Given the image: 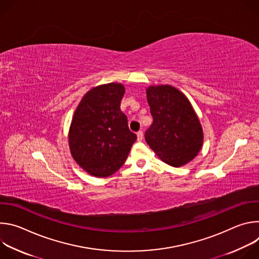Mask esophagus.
I'll list each match as a JSON object with an SVG mask.
<instances>
[{"label":"esophagus","instance_id":"esophagus-1","mask_svg":"<svg viewBox=\"0 0 259 259\" xmlns=\"http://www.w3.org/2000/svg\"><path fill=\"white\" fill-rule=\"evenodd\" d=\"M136 135H137V141H142V139H143V132L142 131H138L136 133Z\"/></svg>","mask_w":259,"mask_h":259}]
</instances>
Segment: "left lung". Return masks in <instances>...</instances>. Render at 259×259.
<instances>
[{
  "mask_svg": "<svg viewBox=\"0 0 259 259\" xmlns=\"http://www.w3.org/2000/svg\"><path fill=\"white\" fill-rule=\"evenodd\" d=\"M153 125L145 132L146 143L172 167L188 164L201 151L204 134L189 98L170 85L146 88Z\"/></svg>",
  "mask_w": 259,
  "mask_h": 259,
  "instance_id": "1",
  "label": "left lung"
}]
</instances>
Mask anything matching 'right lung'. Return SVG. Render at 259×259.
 <instances>
[{"instance_id": "1", "label": "right lung", "mask_w": 259, "mask_h": 259, "mask_svg": "<svg viewBox=\"0 0 259 259\" xmlns=\"http://www.w3.org/2000/svg\"><path fill=\"white\" fill-rule=\"evenodd\" d=\"M125 87L108 83L90 89L81 99L68 130V146L79 166L90 175L107 177L126 161L136 135L121 112Z\"/></svg>"}]
</instances>
